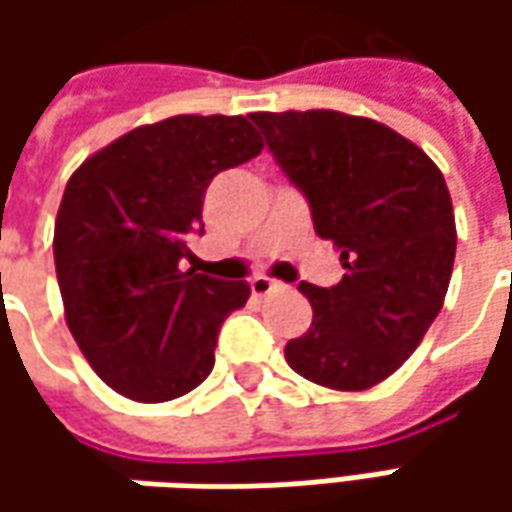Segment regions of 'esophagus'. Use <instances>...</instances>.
I'll use <instances>...</instances> for the list:
<instances>
[{
    "mask_svg": "<svg viewBox=\"0 0 512 512\" xmlns=\"http://www.w3.org/2000/svg\"><path fill=\"white\" fill-rule=\"evenodd\" d=\"M250 290H253V296H273V293H282L285 285L282 282H273V279H267V276H256L253 282H250Z\"/></svg>",
    "mask_w": 512,
    "mask_h": 512,
    "instance_id": "1",
    "label": "esophagus"
}]
</instances>
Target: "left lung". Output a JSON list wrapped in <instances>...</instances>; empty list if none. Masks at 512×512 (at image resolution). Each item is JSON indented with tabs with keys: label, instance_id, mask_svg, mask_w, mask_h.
<instances>
[{
	"label": "left lung",
	"instance_id": "8db88e82",
	"mask_svg": "<svg viewBox=\"0 0 512 512\" xmlns=\"http://www.w3.org/2000/svg\"><path fill=\"white\" fill-rule=\"evenodd\" d=\"M313 227L342 253L339 285L302 282L313 322L287 364L330 390H367L396 373L439 316L456 259L442 170L376 119L339 110L250 113Z\"/></svg>",
	"mask_w": 512,
	"mask_h": 512
}]
</instances>
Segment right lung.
<instances>
[{"label": "right lung", "instance_id": "right-lung-1", "mask_svg": "<svg viewBox=\"0 0 512 512\" xmlns=\"http://www.w3.org/2000/svg\"><path fill=\"white\" fill-rule=\"evenodd\" d=\"M245 116H170L73 170L53 227L65 322L90 367L133 402H170L213 370L219 327L247 282L185 270L216 173L259 156Z\"/></svg>", "mask_w": 512, "mask_h": 512}]
</instances>
